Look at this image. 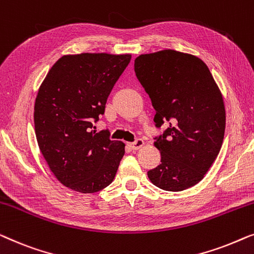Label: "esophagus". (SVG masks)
Segmentation results:
<instances>
[{
  "mask_svg": "<svg viewBox=\"0 0 254 254\" xmlns=\"http://www.w3.org/2000/svg\"><path fill=\"white\" fill-rule=\"evenodd\" d=\"M144 144H145L144 140H142L141 138H138V139H135L133 142H130V144H128V146H130V147L133 149V151H135V149L141 148L142 146H144Z\"/></svg>",
  "mask_w": 254,
  "mask_h": 254,
  "instance_id": "obj_1",
  "label": "esophagus"
}]
</instances>
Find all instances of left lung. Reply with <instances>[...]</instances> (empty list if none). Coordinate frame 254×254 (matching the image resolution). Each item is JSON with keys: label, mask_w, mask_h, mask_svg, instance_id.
<instances>
[{"label": "left lung", "mask_w": 254, "mask_h": 254, "mask_svg": "<svg viewBox=\"0 0 254 254\" xmlns=\"http://www.w3.org/2000/svg\"><path fill=\"white\" fill-rule=\"evenodd\" d=\"M134 72L155 109V127L168 126L154 137L161 163L148 171L149 181L166 191L187 190L202 180L222 146L221 92L201 60L171 49L138 56Z\"/></svg>", "instance_id": "obj_1"}]
</instances>
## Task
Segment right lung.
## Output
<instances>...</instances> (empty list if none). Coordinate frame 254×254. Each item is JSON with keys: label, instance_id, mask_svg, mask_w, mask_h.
Masks as SVG:
<instances>
[{"label": "right lung", "instance_id": "add662e5", "mask_svg": "<svg viewBox=\"0 0 254 254\" xmlns=\"http://www.w3.org/2000/svg\"><path fill=\"white\" fill-rule=\"evenodd\" d=\"M131 55L62 56L39 88L34 128L39 148L57 180L71 190L94 193L112 183L126 153L108 130L95 132L114 85Z\"/></svg>", "mask_w": 254, "mask_h": 254}]
</instances>
